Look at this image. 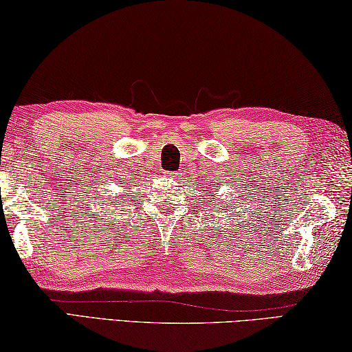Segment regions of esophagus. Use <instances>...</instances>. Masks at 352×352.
<instances>
[{"mask_svg":"<svg viewBox=\"0 0 352 352\" xmlns=\"http://www.w3.org/2000/svg\"><path fill=\"white\" fill-rule=\"evenodd\" d=\"M167 176L171 177V179H177V177H179V173H173V171H171V173H170V171H168Z\"/></svg>","mask_w":352,"mask_h":352,"instance_id":"esophagus-1","label":"esophagus"}]
</instances>
